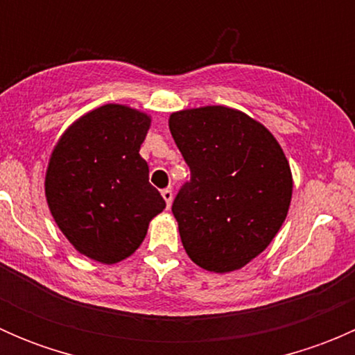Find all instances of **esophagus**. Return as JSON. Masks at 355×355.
<instances>
[{
    "label": "esophagus",
    "instance_id": "esophagus-1",
    "mask_svg": "<svg viewBox=\"0 0 355 355\" xmlns=\"http://www.w3.org/2000/svg\"><path fill=\"white\" fill-rule=\"evenodd\" d=\"M161 196H163V199L166 200V206L170 207L171 200H173V192H171V189H164V191H161Z\"/></svg>",
    "mask_w": 355,
    "mask_h": 355
}]
</instances>
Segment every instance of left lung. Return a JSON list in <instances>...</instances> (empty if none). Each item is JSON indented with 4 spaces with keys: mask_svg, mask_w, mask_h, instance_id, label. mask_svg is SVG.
<instances>
[{
    "mask_svg": "<svg viewBox=\"0 0 355 355\" xmlns=\"http://www.w3.org/2000/svg\"><path fill=\"white\" fill-rule=\"evenodd\" d=\"M170 132L191 168L171 206L185 252L214 273L245 266L288 213L292 173L280 144L256 120L225 106L173 113Z\"/></svg>",
    "mask_w": 355,
    "mask_h": 355,
    "instance_id": "obj_1",
    "label": "left lung"
}]
</instances>
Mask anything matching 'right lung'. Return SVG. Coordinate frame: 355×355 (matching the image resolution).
Returning <instances> with one entry per match:
<instances>
[{
    "instance_id": "right-lung-1",
    "label": "right lung",
    "mask_w": 355,
    "mask_h": 355,
    "mask_svg": "<svg viewBox=\"0 0 355 355\" xmlns=\"http://www.w3.org/2000/svg\"><path fill=\"white\" fill-rule=\"evenodd\" d=\"M151 125L144 113L105 105L63 134L46 171V199L80 254L105 264L130 256L166 202L139 155Z\"/></svg>"
}]
</instances>
